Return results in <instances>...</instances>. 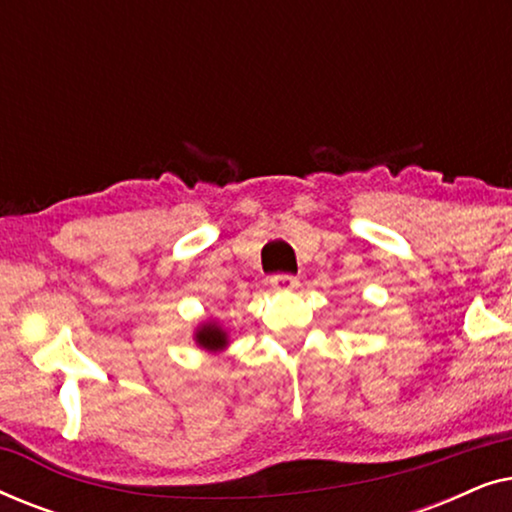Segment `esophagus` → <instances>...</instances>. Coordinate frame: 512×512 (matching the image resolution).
I'll return each mask as SVG.
<instances>
[{"mask_svg": "<svg viewBox=\"0 0 512 512\" xmlns=\"http://www.w3.org/2000/svg\"><path fill=\"white\" fill-rule=\"evenodd\" d=\"M270 284L275 291H291L298 286V277L291 275V272H277V275H272Z\"/></svg>", "mask_w": 512, "mask_h": 512, "instance_id": "1", "label": "esophagus"}]
</instances>
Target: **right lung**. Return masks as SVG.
Here are the masks:
<instances>
[{
    "label": "right lung",
    "mask_w": 512,
    "mask_h": 512,
    "mask_svg": "<svg viewBox=\"0 0 512 512\" xmlns=\"http://www.w3.org/2000/svg\"><path fill=\"white\" fill-rule=\"evenodd\" d=\"M195 340H198V345H202L205 349H221V347H226V333H223L216 324L202 326L200 331L195 333Z\"/></svg>",
    "instance_id": "add662e5"
}]
</instances>
